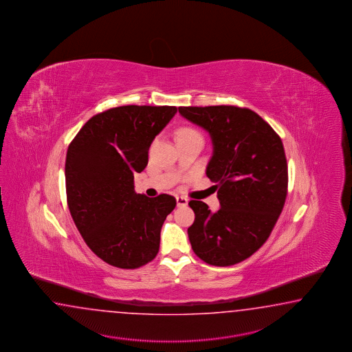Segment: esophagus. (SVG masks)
I'll return each instance as SVG.
<instances>
[{
    "label": "esophagus",
    "instance_id": "obj_1",
    "mask_svg": "<svg viewBox=\"0 0 352 352\" xmlns=\"http://www.w3.org/2000/svg\"><path fill=\"white\" fill-rule=\"evenodd\" d=\"M187 204L188 199L186 197H182V195L177 197V206H178V207H186Z\"/></svg>",
    "mask_w": 352,
    "mask_h": 352
}]
</instances>
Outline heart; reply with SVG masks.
I'll use <instances>...</instances> for the list:
<instances>
[{"label":"heart","instance_id":"obj_1","mask_svg":"<svg viewBox=\"0 0 352 352\" xmlns=\"http://www.w3.org/2000/svg\"><path fill=\"white\" fill-rule=\"evenodd\" d=\"M190 133H198V131H195L193 129H182L179 133H178V138L186 136V135H190Z\"/></svg>","mask_w":352,"mask_h":352}]
</instances>
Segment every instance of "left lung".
Segmentation results:
<instances>
[{"label": "left lung", "mask_w": 352, "mask_h": 352, "mask_svg": "<svg viewBox=\"0 0 352 352\" xmlns=\"http://www.w3.org/2000/svg\"><path fill=\"white\" fill-rule=\"evenodd\" d=\"M188 121L211 136L213 154L206 174L216 183L221 208L211 212L190 201L188 228L195 255L214 266L241 263L265 243L288 193V164L273 127L249 109L179 107Z\"/></svg>", "instance_id": "8db88e82"}]
</instances>
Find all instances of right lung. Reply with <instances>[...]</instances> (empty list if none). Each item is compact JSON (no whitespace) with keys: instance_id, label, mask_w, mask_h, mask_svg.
Instances as JSON below:
<instances>
[{"instance_id":"1","label":"right lung","mask_w":352,"mask_h":352,"mask_svg":"<svg viewBox=\"0 0 352 352\" xmlns=\"http://www.w3.org/2000/svg\"><path fill=\"white\" fill-rule=\"evenodd\" d=\"M174 106H121L87 121L65 159L67 202L87 246L109 265L136 269L157 256L160 231L175 208L173 195L148 198L133 189L148 148Z\"/></svg>"}]
</instances>
